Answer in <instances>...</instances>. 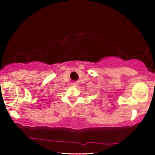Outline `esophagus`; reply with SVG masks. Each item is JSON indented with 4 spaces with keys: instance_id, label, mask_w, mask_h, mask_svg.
Segmentation results:
<instances>
[{
    "instance_id": "esophagus-1",
    "label": "esophagus",
    "mask_w": 155,
    "mask_h": 155,
    "mask_svg": "<svg viewBox=\"0 0 155 155\" xmlns=\"http://www.w3.org/2000/svg\"><path fill=\"white\" fill-rule=\"evenodd\" d=\"M71 85L73 87H77V86H78V83L77 82H73L71 83Z\"/></svg>"
}]
</instances>
